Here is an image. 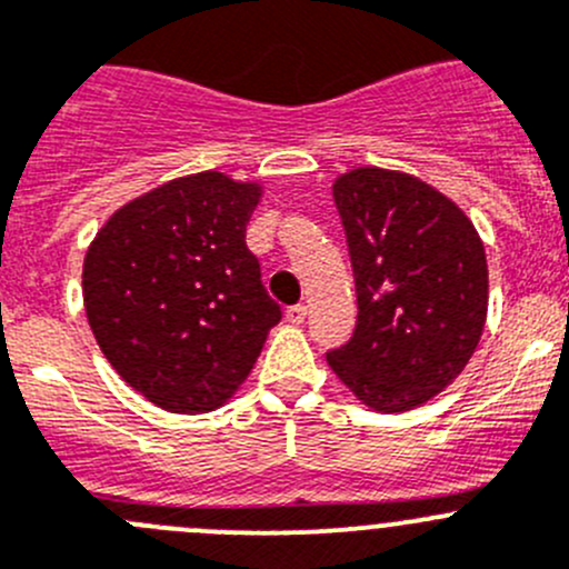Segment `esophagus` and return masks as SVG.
I'll return each mask as SVG.
<instances>
[{"instance_id": "34e87169", "label": "esophagus", "mask_w": 569, "mask_h": 569, "mask_svg": "<svg viewBox=\"0 0 569 569\" xmlns=\"http://www.w3.org/2000/svg\"><path fill=\"white\" fill-rule=\"evenodd\" d=\"M284 318H288L290 323H296V327H299V323H305V318H307V307H305V305L288 307V312H284Z\"/></svg>"}]
</instances>
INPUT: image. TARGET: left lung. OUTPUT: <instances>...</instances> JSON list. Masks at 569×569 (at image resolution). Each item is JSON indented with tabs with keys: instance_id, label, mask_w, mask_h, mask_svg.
Returning <instances> with one entry per match:
<instances>
[{
	"instance_id": "8db88e82",
	"label": "left lung",
	"mask_w": 569,
	"mask_h": 569,
	"mask_svg": "<svg viewBox=\"0 0 569 569\" xmlns=\"http://www.w3.org/2000/svg\"><path fill=\"white\" fill-rule=\"evenodd\" d=\"M357 288V327L327 355L362 405L405 413L450 386L480 343L489 268L472 220L408 172L357 167L332 183Z\"/></svg>"
}]
</instances>
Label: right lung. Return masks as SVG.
Segmentation results:
<instances>
[{
  "instance_id": "add662e5",
  "label": "right lung",
  "mask_w": 569,
  "mask_h": 569,
  "mask_svg": "<svg viewBox=\"0 0 569 569\" xmlns=\"http://www.w3.org/2000/svg\"><path fill=\"white\" fill-rule=\"evenodd\" d=\"M257 181L172 178L111 214L83 259V305L106 360L170 413H209L251 375L281 310L246 226Z\"/></svg>"
}]
</instances>
